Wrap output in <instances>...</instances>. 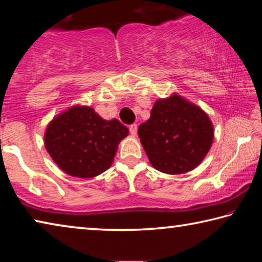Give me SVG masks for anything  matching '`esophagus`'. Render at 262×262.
<instances>
[{"label": "esophagus", "instance_id": "1", "mask_svg": "<svg viewBox=\"0 0 262 262\" xmlns=\"http://www.w3.org/2000/svg\"><path fill=\"white\" fill-rule=\"evenodd\" d=\"M129 133L135 136L137 134V125H135V123H133V125L129 126Z\"/></svg>", "mask_w": 262, "mask_h": 262}]
</instances>
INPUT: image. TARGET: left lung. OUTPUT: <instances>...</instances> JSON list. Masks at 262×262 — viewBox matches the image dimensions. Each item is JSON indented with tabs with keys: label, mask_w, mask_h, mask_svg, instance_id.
<instances>
[{
	"label": "left lung",
	"mask_w": 262,
	"mask_h": 262,
	"mask_svg": "<svg viewBox=\"0 0 262 262\" xmlns=\"http://www.w3.org/2000/svg\"><path fill=\"white\" fill-rule=\"evenodd\" d=\"M142 147L156 170L186 173L200 164L214 140V127L199 106L173 94L158 99L147 122L139 127Z\"/></svg>",
	"instance_id": "obj_1"
}]
</instances>
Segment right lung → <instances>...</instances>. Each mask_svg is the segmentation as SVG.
Returning <instances> with one entry per match:
<instances>
[{
	"label": "right lung",
	"mask_w": 262,
	"mask_h": 262,
	"mask_svg": "<svg viewBox=\"0 0 262 262\" xmlns=\"http://www.w3.org/2000/svg\"><path fill=\"white\" fill-rule=\"evenodd\" d=\"M128 128L105 120L89 106H73L53 119L45 132V147L54 163L77 178H94L112 165L118 144Z\"/></svg>",
	"instance_id": "add662e5"
}]
</instances>
